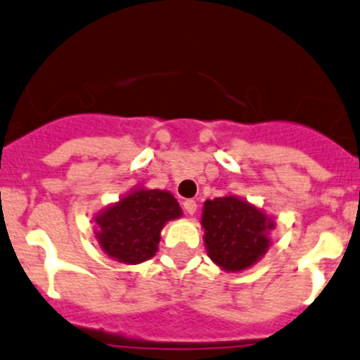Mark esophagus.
Here are the masks:
<instances>
[{
	"mask_svg": "<svg viewBox=\"0 0 360 360\" xmlns=\"http://www.w3.org/2000/svg\"><path fill=\"white\" fill-rule=\"evenodd\" d=\"M184 210L187 211L188 214H194L195 211H198V205H195V201H192V199H187V201H184Z\"/></svg>",
	"mask_w": 360,
	"mask_h": 360,
	"instance_id": "obj_1",
	"label": "esophagus"
}]
</instances>
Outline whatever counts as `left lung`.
I'll list each match as a JSON object with an SVG mask.
<instances>
[{
    "label": "left lung",
    "mask_w": 360,
    "mask_h": 360,
    "mask_svg": "<svg viewBox=\"0 0 360 360\" xmlns=\"http://www.w3.org/2000/svg\"><path fill=\"white\" fill-rule=\"evenodd\" d=\"M201 225L207 257L227 272L253 266L269 251V232L276 229L272 217L237 195L205 201Z\"/></svg>",
    "instance_id": "8db88e82"
}]
</instances>
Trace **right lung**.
Wrapping results in <instances>:
<instances>
[{"instance_id":"add662e5","label":"right lung","mask_w":360,"mask_h":360,"mask_svg":"<svg viewBox=\"0 0 360 360\" xmlns=\"http://www.w3.org/2000/svg\"><path fill=\"white\" fill-rule=\"evenodd\" d=\"M181 214L172 192L135 187L95 214V239L107 257L124 265H136L154 257L162 227Z\"/></svg>"}]
</instances>
